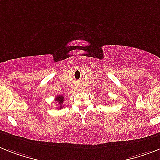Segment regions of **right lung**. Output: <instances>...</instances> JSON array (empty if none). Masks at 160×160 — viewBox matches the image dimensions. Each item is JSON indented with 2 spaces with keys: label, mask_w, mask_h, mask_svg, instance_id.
I'll list each match as a JSON object with an SVG mask.
<instances>
[{
  "label": "right lung",
  "mask_w": 160,
  "mask_h": 160,
  "mask_svg": "<svg viewBox=\"0 0 160 160\" xmlns=\"http://www.w3.org/2000/svg\"><path fill=\"white\" fill-rule=\"evenodd\" d=\"M55 101L58 102V103L59 104V109L62 108L63 106H62V103H63V101H64V98L63 96H62V95H58L55 98Z\"/></svg>",
  "instance_id": "right-lung-1"
}]
</instances>
